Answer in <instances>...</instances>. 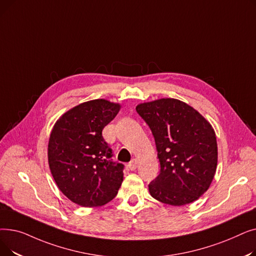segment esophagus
Instances as JSON below:
<instances>
[{
	"label": "esophagus",
	"mask_w": 256,
	"mask_h": 256,
	"mask_svg": "<svg viewBox=\"0 0 256 256\" xmlns=\"http://www.w3.org/2000/svg\"><path fill=\"white\" fill-rule=\"evenodd\" d=\"M137 167H138V160H132V162H130L128 168L130 170H135V169H137Z\"/></svg>",
	"instance_id": "esophagus-1"
}]
</instances>
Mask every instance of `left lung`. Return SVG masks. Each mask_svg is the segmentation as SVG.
I'll return each instance as SVG.
<instances>
[{
	"mask_svg": "<svg viewBox=\"0 0 256 256\" xmlns=\"http://www.w3.org/2000/svg\"><path fill=\"white\" fill-rule=\"evenodd\" d=\"M138 114L154 137L160 171L148 188L165 204L194 202L208 190L218 163L216 134L194 108L176 98L139 104Z\"/></svg>",
	"mask_w": 256,
	"mask_h": 256,
	"instance_id": "1",
	"label": "left lung"
}]
</instances>
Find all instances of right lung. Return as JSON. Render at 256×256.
I'll return each mask as SVG.
<instances>
[{
    "instance_id": "right-lung-1",
    "label": "right lung",
    "mask_w": 256,
    "mask_h": 256,
    "mask_svg": "<svg viewBox=\"0 0 256 256\" xmlns=\"http://www.w3.org/2000/svg\"><path fill=\"white\" fill-rule=\"evenodd\" d=\"M121 106L104 98L80 104L54 124L48 145L50 173L59 190L84 208L106 204L124 180V165L110 160L102 132Z\"/></svg>"
}]
</instances>
